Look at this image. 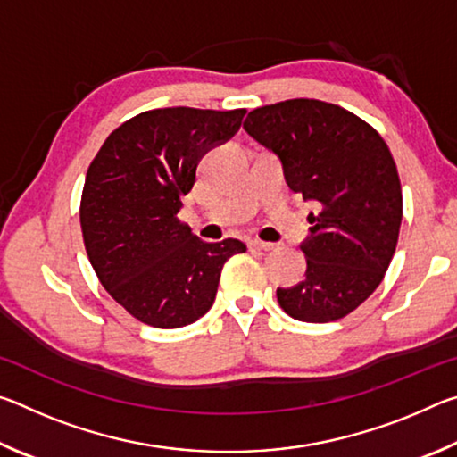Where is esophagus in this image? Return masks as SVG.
<instances>
[{"label": "esophagus", "instance_id": "34e87169", "mask_svg": "<svg viewBox=\"0 0 457 457\" xmlns=\"http://www.w3.org/2000/svg\"><path fill=\"white\" fill-rule=\"evenodd\" d=\"M276 244H270V242H262V239H252L250 242V250H262V252H272L276 250Z\"/></svg>", "mask_w": 457, "mask_h": 457}]
</instances>
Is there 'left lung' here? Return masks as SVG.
<instances>
[{
	"label": "left lung",
	"instance_id": "obj_1",
	"mask_svg": "<svg viewBox=\"0 0 457 457\" xmlns=\"http://www.w3.org/2000/svg\"><path fill=\"white\" fill-rule=\"evenodd\" d=\"M244 129L278 154L288 187L320 207L300 245L306 278L278 288V303L303 322L343 319L381 284L397 247L403 197L389 146L357 114L314 98L253 108Z\"/></svg>",
	"mask_w": 457,
	"mask_h": 457
}]
</instances>
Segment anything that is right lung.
Returning <instances> with one entry per match:
<instances>
[{"label":"right lung","mask_w":457,"mask_h":457,"mask_svg":"<svg viewBox=\"0 0 457 457\" xmlns=\"http://www.w3.org/2000/svg\"><path fill=\"white\" fill-rule=\"evenodd\" d=\"M244 114L154 108L114 129L92 159L80 199L84 247L106 292L149 327L201 319L223 264L245 252L234 237L207 244L177 218L201 157L234 137Z\"/></svg>","instance_id":"add662e5"}]
</instances>
